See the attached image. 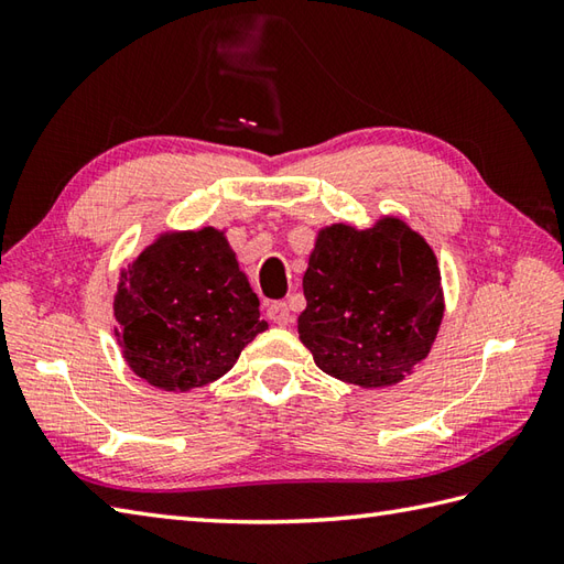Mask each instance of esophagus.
<instances>
[{
  "label": "esophagus",
  "mask_w": 564,
  "mask_h": 564,
  "mask_svg": "<svg viewBox=\"0 0 564 564\" xmlns=\"http://www.w3.org/2000/svg\"><path fill=\"white\" fill-rule=\"evenodd\" d=\"M267 317L273 322V325H289V322L293 319L289 303H283V301L271 303V305L267 307Z\"/></svg>",
  "instance_id": "1"
}]
</instances>
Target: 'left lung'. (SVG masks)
<instances>
[{"label": "left lung", "mask_w": 564, "mask_h": 564, "mask_svg": "<svg viewBox=\"0 0 564 564\" xmlns=\"http://www.w3.org/2000/svg\"><path fill=\"white\" fill-rule=\"evenodd\" d=\"M297 334L327 376L388 388L424 361L443 317L431 247L402 220L322 230L303 275Z\"/></svg>", "instance_id": "8db88e82"}]
</instances>
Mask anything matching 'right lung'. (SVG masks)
Listing matches in <instances>:
<instances>
[{
	"mask_svg": "<svg viewBox=\"0 0 564 564\" xmlns=\"http://www.w3.org/2000/svg\"><path fill=\"white\" fill-rule=\"evenodd\" d=\"M113 317L133 373L186 392L218 380L269 329L223 232L162 235L121 275Z\"/></svg>",
	"mask_w": 564,
	"mask_h": 564,
	"instance_id": "obj_1",
	"label": "right lung"
}]
</instances>
